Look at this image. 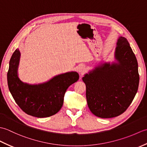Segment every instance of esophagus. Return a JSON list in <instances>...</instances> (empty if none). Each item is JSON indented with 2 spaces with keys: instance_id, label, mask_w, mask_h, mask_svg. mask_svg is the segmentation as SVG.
<instances>
[{
  "instance_id": "esophagus-1",
  "label": "esophagus",
  "mask_w": 147,
  "mask_h": 147,
  "mask_svg": "<svg viewBox=\"0 0 147 147\" xmlns=\"http://www.w3.org/2000/svg\"><path fill=\"white\" fill-rule=\"evenodd\" d=\"M85 70H86L85 66V65H80V66L79 68H78V71L80 72V73L81 74H83V73H84V72L85 71Z\"/></svg>"
}]
</instances>
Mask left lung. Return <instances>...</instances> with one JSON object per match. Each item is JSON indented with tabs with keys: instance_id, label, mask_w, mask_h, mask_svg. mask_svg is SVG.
<instances>
[{
	"instance_id": "1",
	"label": "left lung",
	"mask_w": 147,
	"mask_h": 147,
	"mask_svg": "<svg viewBox=\"0 0 147 147\" xmlns=\"http://www.w3.org/2000/svg\"><path fill=\"white\" fill-rule=\"evenodd\" d=\"M115 58L117 63H105L82 78L86 85L90 110L101 118H112L123 114L138 91V62L124 37L117 40Z\"/></svg>"
}]
</instances>
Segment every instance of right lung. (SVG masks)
<instances>
[{"label":"right lung","mask_w":147,"mask_h":147,"mask_svg":"<svg viewBox=\"0 0 147 147\" xmlns=\"http://www.w3.org/2000/svg\"><path fill=\"white\" fill-rule=\"evenodd\" d=\"M20 52L16 49L9 62L7 83L16 103L27 114L36 117H47L60 111L65 91L79 79L76 72H69L53 78L49 82L32 85L19 79L17 70Z\"/></svg>","instance_id":"right-lung-1"}]
</instances>
